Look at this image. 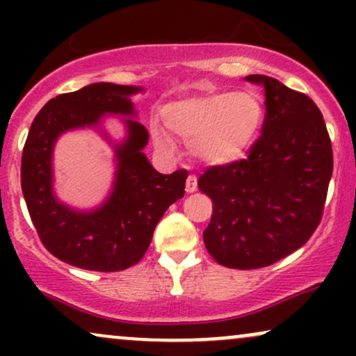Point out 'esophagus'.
I'll return each instance as SVG.
<instances>
[{
	"mask_svg": "<svg viewBox=\"0 0 356 356\" xmlns=\"http://www.w3.org/2000/svg\"><path fill=\"white\" fill-rule=\"evenodd\" d=\"M192 186H194V184H192V181L189 179V181L186 182V191H187V192H192V191H194V187H192Z\"/></svg>",
	"mask_w": 356,
	"mask_h": 356,
	"instance_id": "34e87169",
	"label": "esophagus"
}]
</instances>
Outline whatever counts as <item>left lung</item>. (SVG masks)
Segmentation results:
<instances>
[{
  "label": "left lung",
  "mask_w": 356,
  "mask_h": 356,
  "mask_svg": "<svg viewBox=\"0 0 356 356\" xmlns=\"http://www.w3.org/2000/svg\"><path fill=\"white\" fill-rule=\"evenodd\" d=\"M144 88L92 83L51 99L35 117L22 157V191L43 246L72 266L122 271L142 259L154 229L170 204L184 197L182 170L157 172L144 154L149 132L137 122L132 97ZM105 116L126 124V137L113 143L101 129ZM95 128L114 149L113 187L99 207L76 210L54 192L52 152L68 129Z\"/></svg>",
  "instance_id": "obj_1"
}]
</instances>
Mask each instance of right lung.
<instances>
[{"label": "right lung", "mask_w": 356, "mask_h": 356, "mask_svg": "<svg viewBox=\"0 0 356 356\" xmlns=\"http://www.w3.org/2000/svg\"><path fill=\"white\" fill-rule=\"evenodd\" d=\"M266 97L261 137L248 157L214 165L199 177L212 199L204 244L219 264L269 266L301 248L320 222L333 172L321 112L303 93L252 75Z\"/></svg>", "instance_id": "add662e5"}]
</instances>
